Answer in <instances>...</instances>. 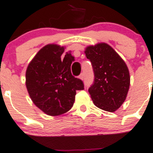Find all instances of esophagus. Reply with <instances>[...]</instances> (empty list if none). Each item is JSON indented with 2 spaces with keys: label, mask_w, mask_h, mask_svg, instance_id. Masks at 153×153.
<instances>
[{
  "label": "esophagus",
  "mask_w": 153,
  "mask_h": 153,
  "mask_svg": "<svg viewBox=\"0 0 153 153\" xmlns=\"http://www.w3.org/2000/svg\"><path fill=\"white\" fill-rule=\"evenodd\" d=\"M79 78L81 80H84V78H85V75H84V73H81V75H79Z\"/></svg>",
  "instance_id": "34e87169"
}]
</instances>
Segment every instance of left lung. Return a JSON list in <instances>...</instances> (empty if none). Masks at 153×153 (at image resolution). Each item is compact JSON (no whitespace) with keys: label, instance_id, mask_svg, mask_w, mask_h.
I'll return each mask as SVG.
<instances>
[{"label":"left lung","instance_id":"left-lung-1","mask_svg":"<svg viewBox=\"0 0 153 153\" xmlns=\"http://www.w3.org/2000/svg\"><path fill=\"white\" fill-rule=\"evenodd\" d=\"M94 81L88 89L94 105L113 112L125 102L130 87V74L125 61L105 43L86 48Z\"/></svg>","mask_w":153,"mask_h":153}]
</instances>
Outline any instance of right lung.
<instances>
[{"instance_id": "add662e5", "label": "right lung", "mask_w": 153, "mask_h": 153, "mask_svg": "<svg viewBox=\"0 0 153 153\" xmlns=\"http://www.w3.org/2000/svg\"><path fill=\"white\" fill-rule=\"evenodd\" d=\"M64 47L48 44L41 48L28 64L25 85L32 102L45 114L62 115L72 109L76 91L84 90L83 81L71 72L74 57L61 56Z\"/></svg>"}]
</instances>
